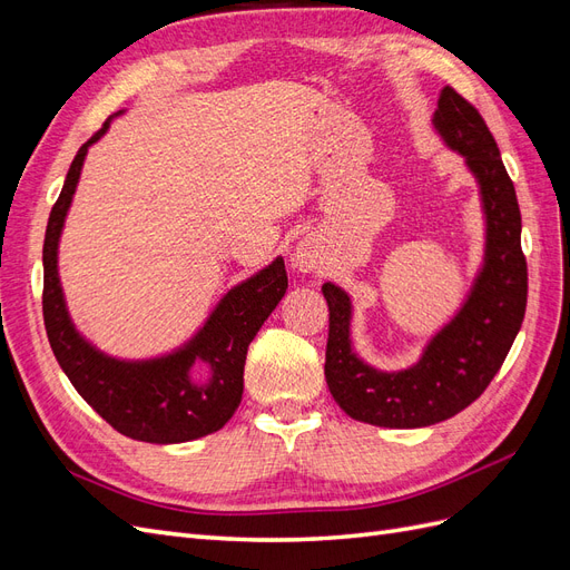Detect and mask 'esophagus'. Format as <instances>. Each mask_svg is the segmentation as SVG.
<instances>
[{
	"mask_svg": "<svg viewBox=\"0 0 570 570\" xmlns=\"http://www.w3.org/2000/svg\"><path fill=\"white\" fill-rule=\"evenodd\" d=\"M292 266L302 273H312L321 266V245L314 237H304L292 254Z\"/></svg>",
	"mask_w": 570,
	"mask_h": 570,
	"instance_id": "34e87169",
	"label": "esophagus"
}]
</instances>
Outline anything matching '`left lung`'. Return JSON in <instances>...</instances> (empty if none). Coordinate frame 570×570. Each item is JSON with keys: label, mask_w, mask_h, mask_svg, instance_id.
Masks as SVG:
<instances>
[{"label": "left lung", "mask_w": 570, "mask_h": 570, "mask_svg": "<svg viewBox=\"0 0 570 570\" xmlns=\"http://www.w3.org/2000/svg\"><path fill=\"white\" fill-rule=\"evenodd\" d=\"M433 130L473 176L485 226L482 262L454 316L430 335L411 366L383 371L354 347L350 292L335 283L321 287L331 312L327 390L347 416L381 428H425L473 404L502 368L525 316L528 266L521 252V212L494 137L480 114L452 88L440 92Z\"/></svg>", "instance_id": "8db88e82"}]
</instances>
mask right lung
<instances>
[{
  "mask_svg": "<svg viewBox=\"0 0 570 570\" xmlns=\"http://www.w3.org/2000/svg\"><path fill=\"white\" fill-rule=\"evenodd\" d=\"M120 114L109 116L105 128L78 149L49 214L42 249L45 327L61 371L111 428L130 440L178 444L212 435L233 419L243 402L249 342L285 297L287 273L283 256H275L268 266L233 285L197 331L164 354L124 358L85 337L66 304L59 243L88 151ZM197 365L207 368L204 379L194 375Z\"/></svg>",
  "mask_w": 570,
  "mask_h": 570,
  "instance_id": "add662e5",
  "label": "right lung"
}]
</instances>
